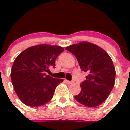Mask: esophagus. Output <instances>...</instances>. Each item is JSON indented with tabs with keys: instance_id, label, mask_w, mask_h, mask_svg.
Masks as SVG:
<instances>
[{
	"instance_id": "34e87169",
	"label": "esophagus",
	"mask_w": 130,
	"mask_h": 130,
	"mask_svg": "<svg viewBox=\"0 0 130 130\" xmlns=\"http://www.w3.org/2000/svg\"><path fill=\"white\" fill-rule=\"evenodd\" d=\"M66 82H67L68 84H72L73 83V82L72 81H69V80H66Z\"/></svg>"
}]
</instances>
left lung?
Listing matches in <instances>:
<instances>
[{"mask_svg": "<svg viewBox=\"0 0 130 130\" xmlns=\"http://www.w3.org/2000/svg\"><path fill=\"white\" fill-rule=\"evenodd\" d=\"M77 58L82 71L87 72L80 84L81 92L75 99L87 107H96L105 101L114 87L115 69L107 52L87 41L65 48Z\"/></svg>", "mask_w": 130, "mask_h": 130, "instance_id": "1", "label": "left lung"}]
</instances>
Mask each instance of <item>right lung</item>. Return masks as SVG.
Wrapping results in <instances>:
<instances>
[{
	"label": "right lung",
	"mask_w": 130,
	"mask_h": 130,
	"mask_svg": "<svg viewBox=\"0 0 130 130\" xmlns=\"http://www.w3.org/2000/svg\"><path fill=\"white\" fill-rule=\"evenodd\" d=\"M64 49L49 44L31 46L20 53L11 69L12 83L15 93L26 105L38 107L53 98L56 87L63 80L54 78L46 72Z\"/></svg>",
	"instance_id": "1"
}]
</instances>
